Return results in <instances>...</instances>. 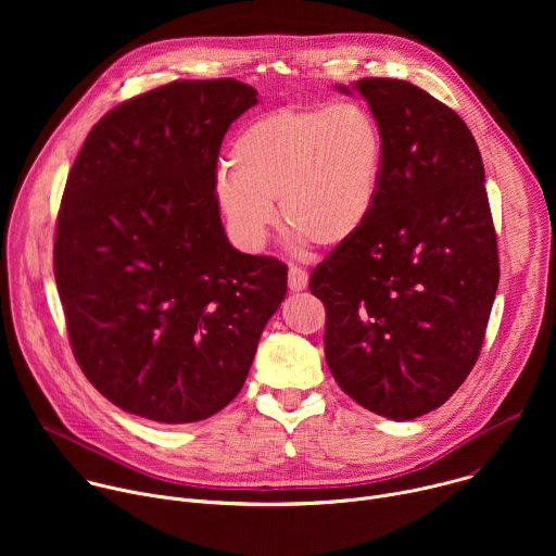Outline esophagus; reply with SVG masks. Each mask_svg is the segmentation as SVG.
<instances>
[{
	"instance_id": "34e87169",
	"label": "esophagus",
	"mask_w": 556,
	"mask_h": 556,
	"mask_svg": "<svg viewBox=\"0 0 556 556\" xmlns=\"http://www.w3.org/2000/svg\"><path fill=\"white\" fill-rule=\"evenodd\" d=\"M307 273L303 270V268H299V266H290V270H288V288L292 290V292H301V290H305L307 288Z\"/></svg>"
}]
</instances>
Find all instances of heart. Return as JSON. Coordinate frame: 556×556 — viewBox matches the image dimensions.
<instances>
[{
  "label": "heart",
  "instance_id": "b5f03b06",
  "mask_svg": "<svg viewBox=\"0 0 556 556\" xmlns=\"http://www.w3.org/2000/svg\"><path fill=\"white\" fill-rule=\"evenodd\" d=\"M384 134L361 103L279 108L249 123L215 178L237 247L260 251L277 224L296 242L339 249L367 226L380 195Z\"/></svg>",
  "mask_w": 556,
  "mask_h": 556
}]
</instances>
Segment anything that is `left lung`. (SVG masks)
<instances>
[{
  "instance_id": "obj_1",
  "label": "left lung",
  "mask_w": 556,
  "mask_h": 556,
  "mask_svg": "<svg viewBox=\"0 0 556 556\" xmlns=\"http://www.w3.org/2000/svg\"><path fill=\"white\" fill-rule=\"evenodd\" d=\"M356 90L384 134L367 226L309 277L326 361L361 407L414 420L444 405L480 356L500 283L482 155L466 123L399 78Z\"/></svg>"
}]
</instances>
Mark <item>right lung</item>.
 <instances>
[{"label": "right lung", "instance_id": "obj_1", "mask_svg": "<svg viewBox=\"0 0 556 556\" xmlns=\"http://www.w3.org/2000/svg\"><path fill=\"white\" fill-rule=\"evenodd\" d=\"M253 105L235 78L174 81L108 112L72 165L54 279L76 363L127 414L224 409L286 296L288 268L235 251L215 200L224 134Z\"/></svg>", "mask_w": 556, "mask_h": 556}]
</instances>
